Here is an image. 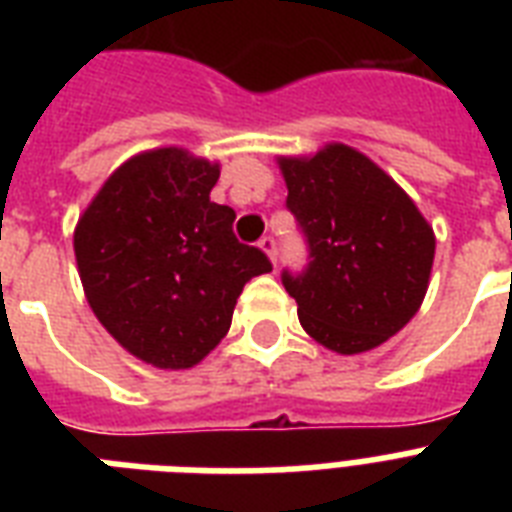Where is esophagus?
I'll use <instances>...</instances> for the list:
<instances>
[{
    "label": "esophagus",
    "instance_id": "34e87169",
    "mask_svg": "<svg viewBox=\"0 0 512 512\" xmlns=\"http://www.w3.org/2000/svg\"><path fill=\"white\" fill-rule=\"evenodd\" d=\"M260 249H263L265 255H268V260L276 265V257H279V247H276V239H273V236H265V239H260Z\"/></svg>",
    "mask_w": 512,
    "mask_h": 512
}]
</instances>
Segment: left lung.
Returning <instances> with one entry per match:
<instances>
[{"label":"left lung","mask_w":512,"mask_h":512,"mask_svg":"<svg viewBox=\"0 0 512 512\" xmlns=\"http://www.w3.org/2000/svg\"><path fill=\"white\" fill-rule=\"evenodd\" d=\"M279 170L311 249L305 273L281 276L300 324L340 356L377 348L420 311L436 233L388 172L345 143L279 156Z\"/></svg>","instance_id":"left-lung-1"}]
</instances>
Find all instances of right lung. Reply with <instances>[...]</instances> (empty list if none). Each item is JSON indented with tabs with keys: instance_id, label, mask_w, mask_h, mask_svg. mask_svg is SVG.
<instances>
[{
	"instance_id": "add662e5",
	"label": "right lung",
	"mask_w": 512,
	"mask_h": 512,
	"mask_svg": "<svg viewBox=\"0 0 512 512\" xmlns=\"http://www.w3.org/2000/svg\"><path fill=\"white\" fill-rule=\"evenodd\" d=\"M220 164L177 146L119 164L74 228L84 297L106 332L156 369H191L231 329L268 257L233 236L236 212L209 201Z\"/></svg>"
}]
</instances>
